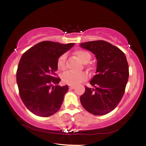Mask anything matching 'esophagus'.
Wrapping results in <instances>:
<instances>
[{"instance_id":"esophagus-1","label":"esophagus","mask_w":146,"mask_h":146,"mask_svg":"<svg viewBox=\"0 0 146 146\" xmlns=\"http://www.w3.org/2000/svg\"><path fill=\"white\" fill-rule=\"evenodd\" d=\"M68 88H69L70 90H72V89H73V88H74V86H71V85H70V86H68Z\"/></svg>"}]
</instances>
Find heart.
<instances>
[{"label": "heart", "mask_w": 146, "mask_h": 146, "mask_svg": "<svg viewBox=\"0 0 146 146\" xmlns=\"http://www.w3.org/2000/svg\"><path fill=\"white\" fill-rule=\"evenodd\" d=\"M74 54L84 63L88 62L91 58L90 53L88 51H85V50H77L74 52ZM66 58H67L66 54L64 53L58 58V61H57V66H58V68L62 71H64L66 68ZM87 78H88V75L85 72L75 73V72L72 71H67L65 72L62 75V80L63 82L67 84L68 85H71V86L78 85L79 84L85 81Z\"/></svg>", "instance_id": "heart-1"}]
</instances>
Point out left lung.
I'll list each match as a JSON object with an SVG mask.
<instances>
[{"instance_id": "1", "label": "left lung", "mask_w": 146, "mask_h": 146, "mask_svg": "<svg viewBox=\"0 0 146 146\" xmlns=\"http://www.w3.org/2000/svg\"><path fill=\"white\" fill-rule=\"evenodd\" d=\"M80 46L93 52L97 62L96 75L85 86L80 102L85 110L94 115H104L113 110L124 94L129 68L124 53L104 40L90 41Z\"/></svg>"}]
</instances>
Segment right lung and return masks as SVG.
<instances>
[{
    "label": "right lung",
    "instance_id": "right-lung-1",
    "mask_svg": "<svg viewBox=\"0 0 146 146\" xmlns=\"http://www.w3.org/2000/svg\"><path fill=\"white\" fill-rule=\"evenodd\" d=\"M74 44L43 41L22 56L16 71L19 95L27 108L37 116L49 117L60 110L68 86L58 85L57 61Z\"/></svg>",
    "mask_w": 146,
    "mask_h": 146
}]
</instances>
